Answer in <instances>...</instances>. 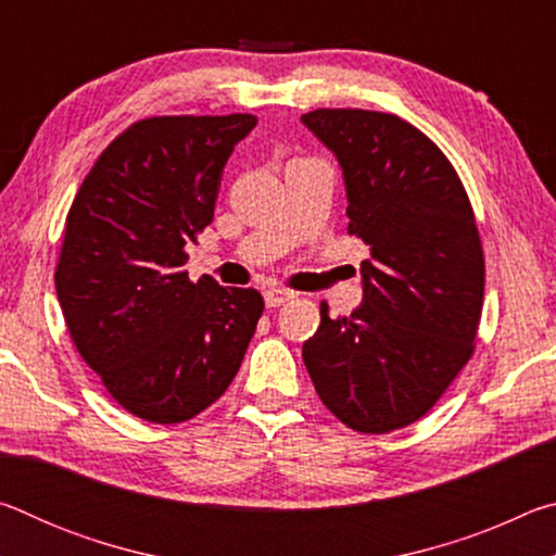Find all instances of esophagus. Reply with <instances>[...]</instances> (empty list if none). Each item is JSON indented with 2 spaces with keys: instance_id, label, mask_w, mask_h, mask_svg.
<instances>
[{
  "instance_id": "esophagus-1",
  "label": "esophagus",
  "mask_w": 556,
  "mask_h": 556,
  "mask_svg": "<svg viewBox=\"0 0 556 556\" xmlns=\"http://www.w3.org/2000/svg\"><path fill=\"white\" fill-rule=\"evenodd\" d=\"M294 296H296L294 291H289V289H279V287L265 289V304H267L269 308L281 306V304H287V301H291V299H294Z\"/></svg>"
}]
</instances>
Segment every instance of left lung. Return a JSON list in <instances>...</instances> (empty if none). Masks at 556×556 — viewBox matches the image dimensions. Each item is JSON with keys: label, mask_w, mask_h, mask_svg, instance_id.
<instances>
[{"label": "left lung", "mask_w": 556, "mask_h": 556, "mask_svg": "<svg viewBox=\"0 0 556 556\" xmlns=\"http://www.w3.org/2000/svg\"><path fill=\"white\" fill-rule=\"evenodd\" d=\"M301 122L336 154L348 232L370 248L363 304L304 343L318 397L345 427L388 434L417 421L473 355L485 262L456 168L397 115L314 110Z\"/></svg>", "instance_id": "obj_1"}]
</instances>
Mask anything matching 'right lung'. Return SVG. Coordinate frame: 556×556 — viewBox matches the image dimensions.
Listing matches in <instances>:
<instances>
[{"instance_id":"obj_1","label":"right lung","mask_w":556,"mask_h":556,"mask_svg":"<svg viewBox=\"0 0 556 556\" xmlns=\"http://www.w3.org/2000/svg\"><path fill=\"white\" fill-rule=\"evenodd\" d=\"M255 115L149 117L92 164L65 218L55 294L110 397L154 425L228 390L255 336L257 289L188 279L186 244L213 223L223 168Z\"/></svg>"}]
</instances>
